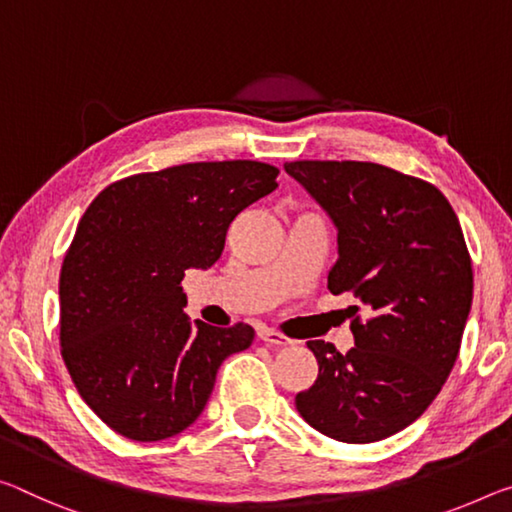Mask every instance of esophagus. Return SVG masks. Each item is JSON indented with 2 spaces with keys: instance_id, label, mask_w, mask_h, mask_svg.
<instances>
[{
  "instance_id": "esophagus-1",
  "label": "esophagus",
  "mask_w": 512,
  "mask_h": 512,
  "mask_svg": "<svg viewBox=\"0 0 512 512\" xmlns=\"http://www.w3.org/2000/svg\"><path fill=\"white\" fill-rule=\"evenodd\" d=\"M257 337L262 339L264 344H271V346H287V344H291V339L282 335V332L273 330V328H264V326L257 328Z\"/></svg>"
}]
</instances>
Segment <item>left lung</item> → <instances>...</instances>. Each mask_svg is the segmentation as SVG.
<instances>
[{"label": "left lung", "instance_id": "left-lung-1", "mask_svg": "<svg viewBox=\"0 0 512 512\" xmlns=\"http://www.w3.org/2000/svg\"><path fill=\"white\" fill-rule=\"evenodd\" d=\"M285 170L337 227L328 289L369 307L367 321H351L348 353L307 342L319 376L296 410L332 440H385L424 415L458 358L474 291L458 216L437 186L371 161Z\"/></svg>", "mask_w": 512, "mask_h": 512}]
</instances>
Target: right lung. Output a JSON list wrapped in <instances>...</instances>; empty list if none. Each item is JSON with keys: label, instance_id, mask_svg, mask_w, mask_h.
Segmentation results:
<instances>
[{"label": "right lung", "instance_id": "obj_1", "mask_svg": "<svg viewBox=\"0 0 512 512\" xmlns=\"http://www.w3.org/2000/svg\"><path fill=\"white\" fill-rule=\"evenodd\" d=\"M262 161H198L113 182L88 205L61 266V355L81 399L118 435L159 442L205 410L248 323L184 314V271L209 269L227 227L278 186Z\"/></svg>", "mask_w": 512, "mask_h": 512}]
</instances>
